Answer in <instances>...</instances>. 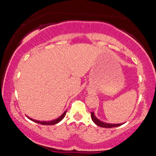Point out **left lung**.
I'll list each match as a JSON object with an SVG mask.
<instances>
[{
  "mask_svg": "<svg viewBox=\"0 0 156 156\" xmlns=\"http://www.w3.org/2000/svg\"><path fill=\"white\" fill-rule=\"evenodd\" d=\"M91 119L94 121V122L98 126H100V127H104V128H112V127H117V126H119L120 125H123L124 123H121V124H110V123H106L102 122V121L98 119V118L95 116L94 113L91 112Z\"/></svg>",
  "mask_w": 156,
  "mask_h": 156,
  "instance_id": "left-lung-1",
  "label": "left lung"
}]
</instances>
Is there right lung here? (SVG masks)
<instances>
[{
  "instance_id": "obj_1",
  "label": "right lung",
  "mask_w": 156,
  "mask_h": 156,
  "mask_svg": "<svg viewBox=\"0 0 156 156\" xmlns=\"http://www.w3.org/2000/svg\"><path fill=\"white\" fill-rule=\"evenodd\" d=\"M66 113H67V111H65V112L62 113V114L58 117V118H56V120H51V121H48V122H46V121H39V120H36L34 119H32V118H29L27 116V118L31 120V121H33V122H35L36 123H38V124H41V125H56V124L58 123L59 122H60L66 115Z\"/></svg>"
}]
</instances>
